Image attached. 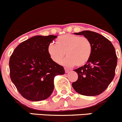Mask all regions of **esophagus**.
Wrapping results in <instances>:
<instances>
[{
	"mask_svg": "<svg viewBox=\"0 0 122 122\" xmlns=\"http://www.w3.org/2000/svg\"><path fill=\"white\" fill-rule=\"evenodd\" d=\"M64 70H65V72H66V73H68V72H69L70 70L68 69V68H64Z\"/></svg>",
	"mask_w": 122,
	"mask_h": 122,
	"instance_id": "esophagus-1",
	"label": "esophagus"
}]
</instances>
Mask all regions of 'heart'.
I'll list each match as a JSON object with an SVG mask.
<instances>
[{
    "instance_id": "obj_1",
    "label": "heart",
    "mask_w": 122,
    "mask_h": 122,
    "mask_svg": "<svg viewBox=\"0 0 122 122\" xmlns=\"http://www.w3.org/2000/svg\"><path fill=\"white\" fill-rule=\"evenodd\" d=\"M65 52L67 57L60 63L68 67H81L89 60L92 45L86 37L67 34L57 39L56 45L50 43L48 46V54L56 63H60Z\"/></svg>"
}]
</instances>
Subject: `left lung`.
I'll return each instance as SVG.
<instances>
[{"instance_id":"8db88e82","label":"left lung","mask_w":122,"mask_h":122,"mask_svg":"<svg viewBox=\"0 0 122 122\" xmlns=\"http://www.w3.org/2000/svg\"><path fill=\"white\" fill-rule=\"evenodd\" d=\"M74 34L88 39L92 45V52L87 64L74 70L78 79L72 86L81 95H100L114 77L117 62L115 49L110 41L96 32L86 30Z\"/></svg>"}]
</instances>
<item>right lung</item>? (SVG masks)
I'll use <instances>...</instances> for the list:
<instances>
[{
	"label": "right lung",
	"mask_w": 122,
	"mask_h": 122,
	"mask_svg": "<svg viewBox=\"0 0 122 122\" xmlns=\"http://www.w3.org/2000/svg\"><path fill=\"white\" fill-rule=\"evenodd\" d=\"M57 36H35L20 43L9 60L10 77L24 98L39 101L48 98L54 77L65 73L64 67L51 58L48 46Z\"/></svg>",
	"instance_id": "obj_1"
}]
</instances>
